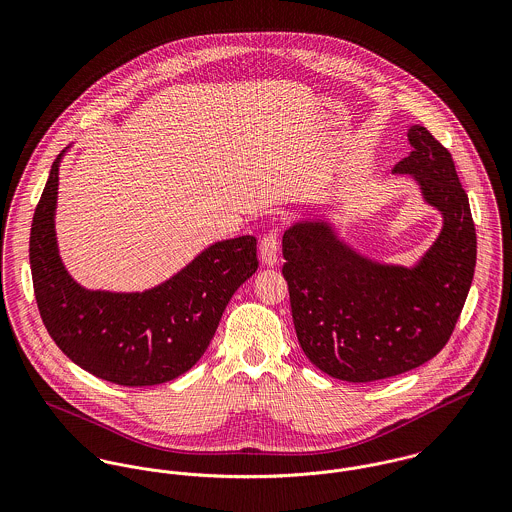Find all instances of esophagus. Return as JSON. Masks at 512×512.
<instances>
[{
    "instance_id": "esophagus-1",
    "label": "esophagus",
    "mask_w": 512,
    "mask_h": 512,
    "mask_svg": "<svg viewBox=\"0 0 512 512\" xmlns=\"http://www.w3.org/2000/svg\"><path fill=\"white\" fill-rule=\"evenodd\" d=\"M278 252H280L278 234H276V232L266 234V236L260 240V258H262V264L268 266V268L276 266V262H278Z\"/></svg>"
}]
</instances>
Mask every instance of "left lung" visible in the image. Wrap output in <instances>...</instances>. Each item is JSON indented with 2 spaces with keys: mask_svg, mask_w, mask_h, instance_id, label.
Wrapping results in <instances>:
<instances>
[{
  "mask_svg": "<svg viewBox=\"0 0 512 512\" xmlns=\"http://www.w3.org/2000/svg\"><path fill=\"white\" fill-rule=\"evenodd\" d=\"M408 142L410 155L392 173L410 175L441 215L438 238L412 266L359 252L325 215L295 220L282 238L297 341L339 380H382L434 359L473 282L475 224L451 153L418 124Z\"/></svg>",
  "mask_w": 512,
  "mask_h": 512,
  "instance_id": "left-lung-1",
  "label": "left lung"
}]
</instances>
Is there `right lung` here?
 Segmentation results:
<instances>
[{
	"label": "right lung",
	"mask_w": 512,
	"mask_h": 512,
	"mask_svg": "<svg viewBox=\"0 0 512 512\" xmlns=\"http://www.w3.org/2000/svg\"><path fill=\"white\" fill-rule=\"evenodd\" d=\"M63 149L33 215L29 262L41 319L74 365L120 386L169 382L207 351L234 292L258 270L256 238L219 240L144 292L88 290L59 254L55 213Z\"/></svg>",
	"instance_id": "add662e5"
}]
</instances>
